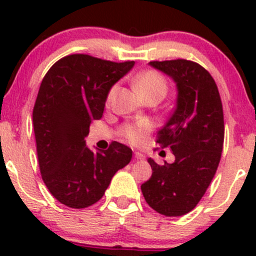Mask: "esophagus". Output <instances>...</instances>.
<instances>
[{"label": "esophagus", "instance_id": "obj_1", "mask_svg": "<svg viewBox=\"0 0 256 256\" xmlns=\"http://www.w3.org/2000/svg\"><path fill=\"white\" fill-rule=\"evenodd\" d=\"M135 158H138V160H144V154H141V152L135 151Z\"/></svg>", "mask_w": 256, "mask_h": 256}]
</instances>
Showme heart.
Wrapping results in <instances>:
<instances>
[{
  "instance_id": "1",
  "label": "heart",
  "mask_w": 256,
  "mask_h": 256,
  "mask_svg": "<svg viewBox=\"0 0 256 256\" xmlns=\"http://www.w3.org/2000/svg\"><path fill=\"white\" fill-rule=\"evenodd\" d=\"M136 89L141 95L151 94V92H166L167 84L166 80L161 74H158L154 70H147L144 73L140 74L135 82ZM118 85H112L106 94V104H110L114 99ZM150 125L146 121H136V122L125 124L120 128V135L124 140H126L130 144H140L144 140V136L148 132Z\"/></svg>"
}]
</instances>
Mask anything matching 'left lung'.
Masks as SVG:
<instances>
[{
  "instance_id": "8db88e82",
  "label": "left lung",
  "mask_w": 256,
  "mask_h": 256,
  "mask_svg": "<svg viewBox=\"0 0 256 256\" xmlns=\"http://www.w3.org/2000/svg\"><path fill=\"white\" fill-rule=\"evenodd\" d=\"M150 66L177 84V104L156 142L174 154L160 166L152 158V176L141 186L147 204L166 216H184L196 208L210 184L224 142L223 105L208 70L187 59L154 60Z\"/></svg>"
}]
</instances>
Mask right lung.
<instances>
[{
  "mask_svg": "<svg viewBox=\"0 0 256 256\" xmlns=\"http://www.w3.org/2000/svg\"><path fill=\"white\" fill-rule=\"evenodd\" d=\"M135 62L104 60L70 54L50 66L40 84L33 128L40 174L49 192L69 208H88L102 200L112 178L132 157L125 144L92 152L85 144L92 120L102 118L110 88Z\"/></svg>",
  "mask_w": 256,
  "mask_h": 256,
  "instance_id": "add662e5",
  "label": "right lung"
}]
</instances>
